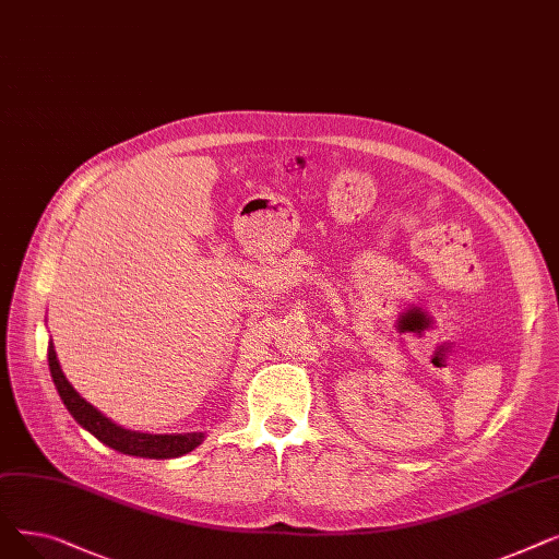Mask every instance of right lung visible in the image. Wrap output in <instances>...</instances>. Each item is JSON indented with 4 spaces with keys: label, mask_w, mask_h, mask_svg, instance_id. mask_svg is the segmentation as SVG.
<instances>
[{
    "label": "right lung",
    "mask_w": 559,
    "mask_h": 559,
    "mask_svg": "<svg viewBox=\"0 0 559 559\" xmlns=\"http://www.w3.org/2000/svg\"><path fill=\"white\" fill-rule=\"evenodd\" d=\"M49 371L53 378V385L61 394L63 403L68 405L70 415L85 428L91 430L99 442L106 447L127 453V455H138V457H156V460H167V457H179L197 449L203 439V432H188V435H146V432H133L124 430L122 426L112 424L106 419L97 407H93L79 392L68 383V378L61 371V365L56 360V350L53 344L49 342Z\"/></svg>",
    "instance_id": "add662e5"
}]
</instances>
